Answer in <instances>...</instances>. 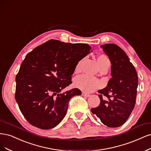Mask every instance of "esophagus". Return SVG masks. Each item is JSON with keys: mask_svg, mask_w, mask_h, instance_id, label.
I'll list each match as a JSON object with an SVG mask.
<instances>
[{"mask_svg": "<svg viewBox=\"0 0 151 151\" xmlns=\"http://www.w3.org/2000/svg\"><path fill=\"white\" fill-rule=\"evenodd\" d=\"M82 95L83 96H86V97H88V96H90V94H88V93H86V92H82Z\"/></svg>", "mask_w": 151, "mask_h": 151, "instance_id": "esophagus-1", "label": "esophagus"}]
</instances>
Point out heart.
Returning a JSON list of instances; mask_svg holds the SVG:
<instances>
[{
    "label": "heart",
    "instance_id": "heart-1",
    "mask_svg": "<svg viewBox=\"0 0 151 151\" xmlns=\"http://www.w3.org/2000/svg\"><path fill=\"white\" fill-rule=\"evenodd\" d=\"M97 62L99 67L103 66L106 64H110L109 58L104 55H100L97 58ZM80 63H78L76 66V70L79 69ZM74 85L76 88L85 92H91L100 86V82L95 78L86 75H83L76 78Z\"/></svg>",
    "mask_w": 151,
    "mask_h": 151
}]
</instances>
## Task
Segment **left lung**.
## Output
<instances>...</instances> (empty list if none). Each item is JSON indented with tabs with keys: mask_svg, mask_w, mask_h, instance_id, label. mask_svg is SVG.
Listing matches in <instances>:
<instances>
[{
	"mask_svg": "<svg viewBox=\"0 0 151 151\" xmlns=\"http://www.w3.org/2000/svg\"><path fill=\"white\" fill-rule=\"evenodd\" d=\"M111 63V76L105 88L98 92L100 103L91 109L104 125L109 127L122 125L132 112L135 104L138 76L126 53L117 45H101ZM104 95L108 99H103Z\"/></svg>",
	"mask_w": 151,
	"mask_h": 151,
	"instance_id": "1",
	"label": "left lung"
}]
</instances>
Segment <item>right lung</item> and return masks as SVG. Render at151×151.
Returning <instances> with one entry per match:
<instances>
[{
    "mask_svg": "<svg viewBox=\"0 0 151 151\" xmlns=\"http://www.w3.org/2000/svg\"><path fill=\"white\" fill-rule=\"evenodd\" d=\"M92 51L87 44L51 40L27 55L16 78L15 99L28 122L41 129L56 127L65 117L78 88L61 92L83 58Z\"/></svg>",
    "mask_w": 151,
    "mask_h": 151,
    "instance_id": "add662e5",
    "label": "right lung"
}]
</instances>
